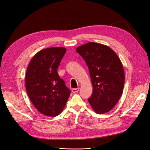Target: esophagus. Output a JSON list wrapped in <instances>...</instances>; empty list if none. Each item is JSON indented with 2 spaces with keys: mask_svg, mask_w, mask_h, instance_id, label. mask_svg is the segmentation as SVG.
I'll return each mask as SVG.
<instances>
[{
  "mask_svg": "<svg viewBox=\"0 0 150 150\" xmlns=\"http://www.w3.org/2000/svg\"><path fill=\"white\" fill-rule=\"evenodd\" d=\"M72 92H73L74 93H77L79 91V88H74V89H72Z\"/></svg>",
  "mask_w": 150,
  "mask_h": 150,
  "instance_id": "obj_1",
  "label": "esophagus"
}]
</instances>
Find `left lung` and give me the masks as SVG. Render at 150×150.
I'll return each mask as SVG.
<instances>
[{
	"label": "left lung",
	"mask_w": 150,
	"mask_h": 150,
	"mask_svg": "<svg viewBox=\"0 0 150 150\" xmlns=\"http://www.w3.org/2000/svg\"><path fill=\"white\" fill-rule=\"evenodd\" d=\"M76 51L89 69L93 91L88 102L97 114L110 111L124 86V70L118 55L109 46L93 42L78 47Z\"/></svg>",
	"instance_id": "left-lung-1"
}]
</instances>
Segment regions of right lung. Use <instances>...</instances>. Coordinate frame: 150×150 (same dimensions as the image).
Returning <instances> with one entry per match:
<instances>
[{
    "label": "right lung",
    "mask_w": 150,
    "mask_h": 150,
    "mask_svg": "<svg viewBox=\"0 0 150 150\" xmlns=\"http://www.w3.org/2000/svg\"><path fill=\"white\" fill-rule=\"evenodd\" d=\"M66 50L59 47L41 50L33 56L26 70L28 95L39 112L50 117L62 112L70 94L57 73Z\"/></svg>",
    "instance_id": "add662e5"
}]
</instances>
